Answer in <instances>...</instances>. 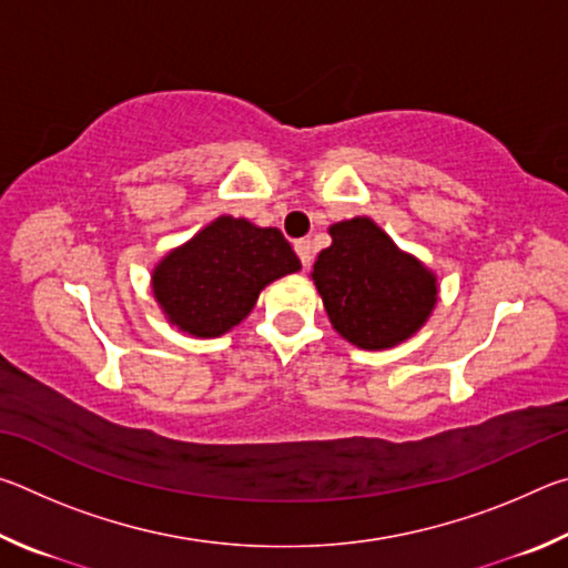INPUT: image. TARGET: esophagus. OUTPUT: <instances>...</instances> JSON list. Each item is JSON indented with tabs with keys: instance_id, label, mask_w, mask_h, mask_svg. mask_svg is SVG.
<instances>
[{
	"instance_id": "1",
	"label": "esophagus",
	"mask_w": 568,
	"mask_h": 568,
	"mask_svg": "<svg viewBox=\"0 0 568 568\" xmlns=\"http://www.w3.org/2000/svg\"><path fill=\"white\" fill-rule=\"evenodd\" d=\"M295 253H297V257H301L303 267H311V261H313L311 240H295Z\"/></svg>"
}]
</instances>
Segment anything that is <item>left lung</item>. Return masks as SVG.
Returning a JSON list of instances; mask_svg holds the SVG:
<instances>
[{"label": "left lung", "mask_w": 568, "mask_h": 568, "mask_svg": "<svg viewBox=\"0 0 568 568\" xmlns=\"http://www.w3.org/2000/svg\"><path fill=\"white\" fill-rule=\"evenodd\" d=\"M313 265L325 313L345 341L381 351L410 338L436 305V277L368 217L331 227Z\"/></svg>", "instance_id": "left-lung-1"}]
</instances>
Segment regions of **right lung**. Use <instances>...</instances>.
Instances as JSON below:
<instances>
[{"instance_id":"right-lung-1","label":"right lung","mask_w":568,"mask_h":568,"mask_svg":"<svg viewBox=\"0 0 568 568\" xmlns=\"http://www.w3.org/2000/svg\"><path fill=\"white\" fill-rule=\"evenodd\" d=\"M301 271L277 227L217 217L162 261L152 273L162 311L180 331L215 338L247 318L267 283Z\"/></svg>"}]
</instances>
